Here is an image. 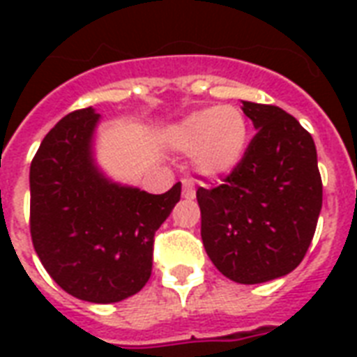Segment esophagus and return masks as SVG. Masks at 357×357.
<instances>
[{
    "mask_svg": "<svg viewBox=\"0 0 357 357\" xmlns=\"http://www.w3.org/2000/svg\"><path fill=\"white\" fill-rule=\"evenodd\" d=\"M181 185H183V192H181V195H183V198H195V181H192V179H189V178H183L181 179Z\"/></svg>",
    "mask_w": 357,
    "mask_h": 357,
    "instance_id": "obj_1",
    "label": "esophagus"
}]
</instances>
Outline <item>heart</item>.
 Returning a JSON list of instances; mask_svg holds the SVG:
<instances>
[{
	"mask_svg": "<svg viewBox=\"0 0 357 357\" xmlns=\"http://www.w3.org/2000/svg\"><path fill=\"white\" fill-rule=\"evenodd\" d=\"M250 140V122L237 105H218L192 111L168 129L174 150L192 155L204 176H224L243 161Z\"/></svg>",
	"mask_w": 357,
	"mask_h": 357,
	"instance_id": "1",
	"label": "heart"
}]
</instances>
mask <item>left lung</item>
<instances>
[{
  "mask_svg": "<svg viewBox=\"0 0 357 357\" xmlns=\"http://www.w3.org/2000/svg\"><path fill=\"white\" fill-rule=\"evenodd\" d=\"M257 133L217 187H198L202 241L237 283L285 276L304 259L322 207L313 137L276 105L243 102Z\"/></svg>",
  "mask_w": 357,
  "mask_h": 357,
  "instance_id": "left-lung-1",
  "label": "left lung"
}]
</instances>
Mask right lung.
I'll return each mask as SVG.
<instances>
[{
    "mask_svg": "<svg viewBox=\"0 0 357 357\" xmlns=\"http://www.w3.org/2000/svg\"><path fill=\"white\" fill-rule=\"evenodd\" d=\"M92 107L66 114L31 161L29 228L38 259L75 298L111 304L151 276L155 231L181 198V183L148 195L109 181L92 161Z\"/></svg>",
    "mask_w": 357,
    "mask_h": 357,
    "instance_id": "obj_1",
    "label": "right lung"
}]
</instances>
